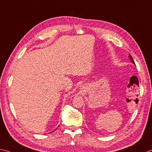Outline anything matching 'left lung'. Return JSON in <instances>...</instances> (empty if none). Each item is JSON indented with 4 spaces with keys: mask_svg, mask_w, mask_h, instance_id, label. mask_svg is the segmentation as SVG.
Returning a JSON list of instances; mask_svg holds the SVG:
<instances>
[{
    "mask_svg": "<svg viewBox=\"0 0 152 152\" xmlns=\"http://www.w3.org/2000/svg\"><path fill=\"white\" fill-rule=\"evenodd\" d=\"M129 59L130 60H131V61H132V63H133V64H134V65H135V62H134V59H133V58H132V56L131 55H129Z\"/></svg>",
    "mask_w": 152,
    "mask_h": 152,
    "instance_id": "obj_1",
    "label": "left lung"
}]
</instances>
